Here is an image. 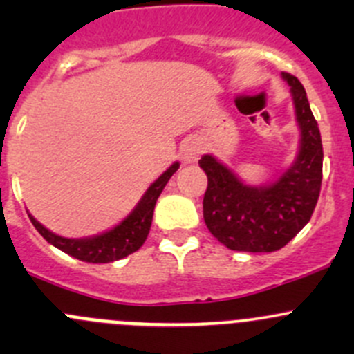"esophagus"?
<instances>
[{"label":"esophagus","mask_w":354,"mask_h":354,"mask_svg":"<svg viewBox=\"0 0 354 354\" xmlns=\"http://www.w3.org/2000/svg\"><path fill=\"white\" fill-rule=\"evenodd\" d=\"M180 154L185 162H195L198 159V156L202 154V145L197 140H187L181 145Z\"/></svg>","instance_id":"obj_1"}]
</instances>
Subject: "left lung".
I'll return each instance as SVG.
<instances>
[{"label":"left lung","instance_id":"8db88e82","mask_svg":"<svg viewBox=\"0 0 354 354\" xmlns=\"http://www.w3.org/2000/svg\"><path fill=\"white\" fill-rule=\"evenodd\" d=\"M291 87L299 151L274 183L245 185L214 156L198 160L207 174L203 221L214 238L236 252H276L288 245L312 217L322 185V138L303 85L283 71Z\"/></svg>","mask_w":354,"mask_h":354}]
</instances>
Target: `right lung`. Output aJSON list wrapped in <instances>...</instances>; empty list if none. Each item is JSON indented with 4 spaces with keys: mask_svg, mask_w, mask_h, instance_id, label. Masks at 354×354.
I'll use <instances>...</instances> for the list:
<instances>
[{
    "mask_svg": "<svg viewBox=\"0 0 354 354\" xmlns=\"http://www.w3.org/2000/svg\"><path fill=\"white\" fill-rule=\"evenodd\" d=\"M178 167H180V162L171 164L147 188V192L140 198V202L137 203V207L118 226H114L113 230L106 231L102 234H95V236L91 238H63L51 233L48 227H44L39 221H35L30 214H28V217H30L35 230L41 233V236L48 243L56 246L62 252L68 253V255L88 263L114 262V260L124 259L130 253L137 252L144 245V241L147 240L157 198H159L160 192L164 190L169 178L176 173Z\"/></svg>",
    "mask_w": 354,
    "mask_h": 354,
    "instance_id": "right-lung-1",
    "label": "right lung"
}]
</instances>
